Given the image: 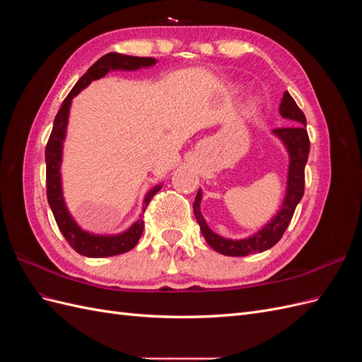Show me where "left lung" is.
<instances>
[{
    "label": "left lung",
    "mask_w": 362,
    "mask_h": 362,
    "mask_svg": "<svg viewBox=\"0 0 362 362\" xmlns=\"http://www.w3.org/2000/svg\"><path fill=\"white\" fill-rule=\"evenodd\" d=\"M279 113L282 115V117L293 120L291 127L273 129V133L286 144L290 154L288 187L286 201H284L279 213L259 233L243 240H228L217 235L208 228L201 214V192L196 194V199L193 202L196 221H198L201 226V231L206 240V243L216 252H218V254L228 257H246L275 246L284 235V233H286L287 226L291 222L296 206H298L302 199L305 192V164L308 161L310 154V137L308 133H306V119L303 112L294 103L288 92H284L279 105Z\"/></svg>",
    "instance_id": "1"
}]
</instances>
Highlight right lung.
I'll list each match as a JSON object with an SVG mask.
<instances>
[{"label": "right lung", "mask_w": 362, "mask_h": 362, "mask_svg": "<svg viewBox=\"0 0 362 362\" xmlns=\"http://www.w3.org/2000/svg\"><path fill=\"white\" fill-rule=\"evenodd\" d=\"M156 59L152 57H133V56H125V54L119 52H108L103 56L96 63L87 69V72L81 76V78L76 81L74 89L69 92V95L64 98L62 107L59 108L57 116L54 119V125L51 136L48 139L47 149H45V161H47V198L48 204L52 210L54 218H56L57 226L63 237L66 238V242L71 245V247L78 252L80 255L90 257V258H104V257H113L125 254V252L133 249L137 243L139 238L144 233V218H139V221L131 226L128 231L112 235V237H103V235H93L83 231V229L74 222L71 217L66 205L63 201L62 194V181H60V163H62V148H63V140L66 136V125H68V115H69V107L71 101L75 95H78L81 89L86 86H89L93 80H100L108 71L115 69H124V71H136L140 68H146L156 64ZM161 189V185H156L154 189L149 190L146 198H145V206L149 205L151 199L154 198V194Z\"/></svg>", "instance_id": "right-lung-1"}]
</instances>
